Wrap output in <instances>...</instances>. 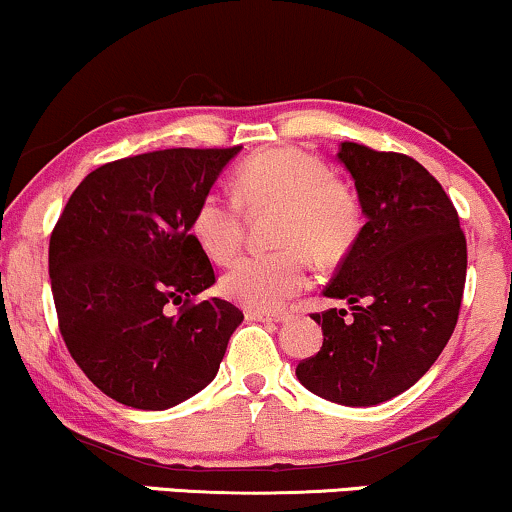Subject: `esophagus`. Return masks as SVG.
<instances>
[{"mask_svg": "<svg viewBox=\"0 0 512 512\" xmlns=\"http://www.w3.org/2000/svg\"><path fill=\"white\" fill-rule=\"evenodd\" d=\"M246 318H249V321H275V323H280V321H285L287 314H285V311H254V309H249V311H246Z\"/></svg>", "mask_w": 512, "mask_h": 512, "instance_id": "34e87169", "label": "esophagus"}]
</instances>
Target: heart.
<instances>
[{
  "instance_id": "obj_1",
  "label": "heart",
  "mask_w": 512,
  "mask_h": 512,
  "mask_svg": "<svg viewBox=\"0 0 512 512\" xmlns=\"http://www.w3.org/2000/svg\"><path fill=\"white\" fill-rule=\"evenodd\" d=\"M234 196L246 208L278 206L268 254L239 258L222 275V292L254 311L280 309L304 290L309 254L318 263L340 261L362 230V208L345 184L316 155L282 146L254 153L234 174ZM232 198L208 191L191 218L198 246L213 261L225 263L242 244V210Z\"/></svg>"
}]
</instances>
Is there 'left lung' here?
<instances>
[{"label":"left lung","instance_id":"left-lung-1","mask_svg":"<svg viewBox=\"0 0 512 512\" xmlns=\"http://www.w3.org/2000/svg\"><path fill=\"white\" fill-rule=\"evenodd\" d=\"M338 160L366 222L323 294L345 299L350 311L311 316L323 347L299 362L297 378L323 400L371 407L412 388L448 345L467 242L443 186L410 155L345 141Z\"/></svg>","mask_w":512,"mask_h":512}]
</instances>
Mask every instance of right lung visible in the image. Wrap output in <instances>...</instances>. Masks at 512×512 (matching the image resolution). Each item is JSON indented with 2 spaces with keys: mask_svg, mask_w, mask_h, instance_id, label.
<instances>
[{
  "mask_svg": "<svg viewBox=\"0 0 512 512\" xmlns=\"http://www.w3.org/2000/svg\"><path fill=\"white\" fill-rule=\"evenodd\" d=\"M239 150L167 148L107 162L54 225L62 338L83 374L126 407L167 410L206 388L244 321L225 299L194 302L215 273L191 234L198 201Z\"/></svg>",
  "mask_w": 512,
  "mask_h": 512,
  "instance_id": "add662e5",
  "label": "right lung"
}]
</instances>
